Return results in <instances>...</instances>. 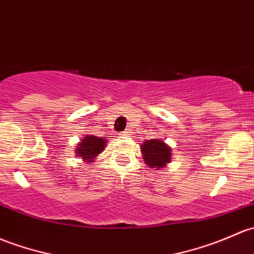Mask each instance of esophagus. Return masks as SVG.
<instances>
[{
	"label": "esophagus",
	"instance_id": "1",
	"mask_svg": "<svg viewBox=\"0 0 254 254\" xmlns=\"http://www.w3.org/2000/svg\"><path fill=\"white\" fill-rule=\"evenodd\" d=\"M122 134H123V135H127V134H129V130H127V129L124 130V131H123Z\"/></svg>",
	"mask_w": 254,
	"mask_h": 254
}]
</instances>
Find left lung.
<instances>
[{
    "mask_svg": "<svg viewBox=\"0 0 254 254\" xmlns=\"http://www.w3.org/2000/svg\"><path fill=\"white\" fill-rule=\"evenodd\" d=\"M141 149L149 168H163L170 163V148L161 140L146 141Z\"/></svg>",
    "mask_w": 254,
    "mask_h": 254,
    "instance_id": "8db88e82",
    "label": "left lung"
}]
</instances>
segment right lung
Masks as SVG:
<instances>
[{
  "instance_id": "right-lung-1",
  "label": "right lung",
  "mask_w": 254,
  "mask_h": 254,
  "mask_svg": "<svg viewBox=\"0 0 254 254\" xmlns=\"http://www.w3.org/2000/svg\"><path fill=\"white\" fill-rule=\"evenodd\" d=\"M106 141L107 140H105V138L89 135L82 138V142H80L78 147H76L78 148L76 152L80 154V157H82L81 159H84L85 162H91L106 147Z\"/></svg>"
}]
</instances>
